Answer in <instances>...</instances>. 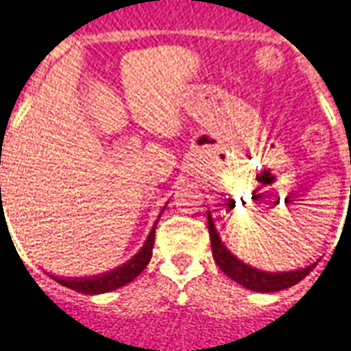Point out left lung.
Masks as SVG:
<instances>
[{
  "label": "left lung",
  "mask_w": 351,
  "mask_h": 351,
  "mask_svg": "<svg viewBox=\"0 0 351 351\" xmlns=\"http://www.w3.org/2000/svg\"><path fill=\"white\" fill-rule=\"evenodd\" d=\"M207 221H209V234H210V247H213V258H215L216 265L223 270L225 274L229 276L232 281L240 283L241 287L254 292H279V290L290 289L298 285L301 279L312 272L317 261L304 269H295V270H283V272H269V270L256 269L250 267L249 263H245L241 259L236 258L230 252L225 243L221 241L218 230H216L215 220L210 213H207Z\"/></svg>",
  "instance_id": "left-lung-1"
}]
</instances>
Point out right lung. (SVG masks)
Instances as JSON below:
<instances>
[{
  "label": "right lung",
  "instance_id": "add662e5",
  "mask_svg": "<svg viewBox=\"0 0 351 351\" xmlns=\"http://www.w3.org/2000/svg\"><path fill=\"white\" fill-rule=\"evenodd\" d=\"M166 209V207H164ZM162 209V213H164ZM162 213L158 215V218L162 216ZM158 220L155 221L153 229H151L147 240L144 241V245L141 247V250L136 252L131 259H128L126 263H122L121 267H117L113 270H108V272H102V274L90 276V278H61V276L48 274L53 281L61 283L62 287L66 289H72L75 292H81V294H104V292H111V290H117L128 285L130 281L141 274L142 270L146 269L147 263H149L151 254H153V245H155V229Z\"/></svg>",
  "mask_w": 351,
  "mask_h": 351
}]
</instances>
